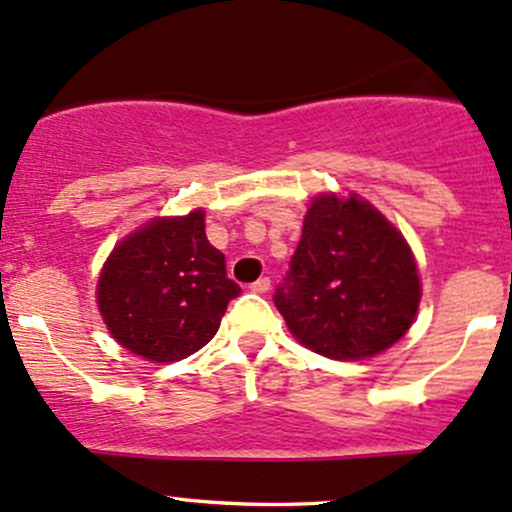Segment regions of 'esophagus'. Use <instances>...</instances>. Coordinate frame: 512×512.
<instances>
[{
  "mask_svg": "<svg viewBox=\"0 0 512 512\" xmlns=\"http://www.w3.org/2000/svg\"><path fill=\"white\" fill-rule=\"evenodd\" d=\"M250 292L255 294H267L270 292V277H260L257 282L250 284Z\"/></svg>",
  "mask_w": 512,
  "mask_h": 512,
  "instance_id": "1",
  "label": "esophagus"
}]
</instances>
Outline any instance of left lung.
Instances as JSON below:
<instances>
[{
  "label": "left lung",
  "instance_id": "left-lung-1",
  "mask_svg": "<svg viewBox=\"0 0 512 512\" xmlns=\"http://www.w3.org/2000/svg\"><path fill=\"white\" fill-rule=\"evenodd\" d=\"M419 297L405 238L368 201L331 193L311 203L274 306L306 348L360 360L405 336Z\"/></svg>",
  "mask_w": 512,
  "mask_h": 512
}]
</instances>
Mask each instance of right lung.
I'll list each match as a JSON object with an SVG mask.
<instances>
[{"instance_id":"obj_1","label":"right lung","mask_w":512,"mask_h":512,"mask_svg":"<svg viewBox=\"0 0 512 512\" xmlns=\"http://www.w3.org/2000/svg\"><path fill=\"white\" fill-rule=\"evenodd\" d=\"M240 287L208 242L203 211L152 220L115 247L98 282L100 314L127 351L174 363L206 346Z\"/></svg>"}]
</instances>
